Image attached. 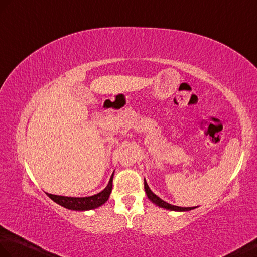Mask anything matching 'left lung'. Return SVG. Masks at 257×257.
<instances>
[{"instance_id": "obj_1", "label": "left lung", "mask_w": 257, "mask_h": 257, "mask_svg": "<svg viewBox=\"0 0 257 257\" xmlns=\"http://www.w3.org/2000/svg\"><path fill=\"white\" fill-rule=\"evenodd\" d=\"M145 190H146V194L148 196V198L150 199V201H152L154 205L159 206L160 208H164L166 210H171V211H189V210H193L195 209V207H178V206H173L169 202H166L164 200H162L158 197L156 194H154L152 190L150 189V187L148 186V184L145 180Z\"/></svg>"}]
</instances>
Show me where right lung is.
<instances>
[{"instance_id": "add662e5", "label": "right lung", "mask_w": 257, "mask_h": 257, "mask_svg": "<svg viewBox=\"0 0 257 257\" xmlns=\"http://www.w3.org/2000/svg\"><path fill=\"white\" fill-rule=\"evenodd\" d=\"M112 177H114V173L110 176L109 183L107 186L101 190L100 193L95 194L93 196L88 197H67V196H59V195H52L47 194L50 199H52L58 205H60L67 209L75 210V211H87L93 210L96 208L104 205L105 202L108 200L111 189H112Z\"/></svg>"}]
</instances>
